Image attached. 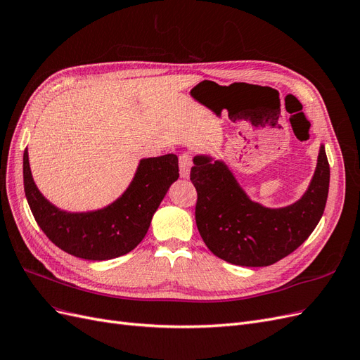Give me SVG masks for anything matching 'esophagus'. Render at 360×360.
I'll use <instances>...</instances> for the list:
<instances>
[{"label": "esophagus", "mask_w": 360, "mask_h": 360, "mask_svg": "<svg viewBox=\"0 0 360 360\" xmlns=\"http://www.w3.org/2000/svg\"><path fill=\"white\" fill-rule=\"evenodd\" d=\"M179 165H180V177L181 179H188L191 167H192V158L188 153H183L179 158Z\"/></svg>", "instance_id": "34e87169"}]
</instances>
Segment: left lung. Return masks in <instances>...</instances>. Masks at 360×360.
Here are the masks:
<instances>
[{"mask_svg": "<svg viewBox=\"0 0 360 360\" xmlns=\"http://www.w3.org/2000/svg\"><path fill=\"white\" fill-rule=\"evenodd\" d=\"M191 180L198 192L195 219L204 243L226 263L264 267L296 250L320 222L330 168L320 146L317 168L300 200L279 209L255 202L224 160L193 158Z\"/></svg>", "mask_w": 360, "mask_h": 360, "instance_id": "1", "label": "left lung"}]
</instances>
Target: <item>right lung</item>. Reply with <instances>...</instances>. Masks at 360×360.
I'll return each instance as SVG.
<instances>
[{"label":"right lung","mask_w":360,"mask_h":360,"mask_svg":"<svg viewBox=\"0 0 360 360\" xmlns=\"http://www.w3.org/2000/svg\"><path fill=\"white\" fill-rule=\"evenodd\" d=\"M179 179V158L141 159L129 188L114 202L93 212L72 213L49 202L37 189L24 151V189L32 216L49 240L64 252L103 261L135 249L171 184Z\"/></svg>","instance_id":"right-lung-1"}]
</instances>
